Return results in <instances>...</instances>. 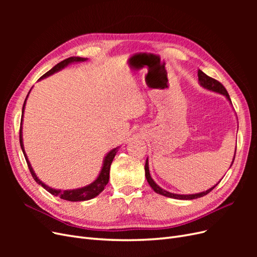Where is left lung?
Here are the masks:
<instances>
[{"instance_id": "obj_1", "label": "left lung", "mask_w": 257, "mask_h": 257, "mask_svg": "<svg viewBox=\"0 0 257 257\" xmlns=\"http://www.w3.org/2000/svg\"><path fill=\"white\" fill-rule=\"evenodd\" d=\"M198 80H199V83H200L201 87L207 89V90L213 91V92L220 93V94L225 95V96L227 97V99L229 100V102L231 103L230 97H229V95H228V93H227L226 89H225V87H224V85H223L220 81H217V80L211 78V77H209V76L206 75L204 72H201L200 69L198 71ZM235 155H236V153H235ZM235 155H234V159H232V160H235ZM232 163H234V161L231 162V165H232ZM145 172H146L147 181H148V183L150 184V186L153 189V191H154L155 193L161 194V195H163V196L170 197V198H175V199L189 200V199H195V198L203 197V196L207 195V194H208L209 192H211V191L215 188V186L217 185V183H216L214 186H212L211 189H209V190H207V191H205V192H201V193L190 194V195H180V194H174V193H170V192H167V191H165V190H163L162 188H160V186H159L157 183L154 182V180H153V179H152L151 176H150L149 164H148V159H147L146 164H145ZM219 183H220V181H219Z\"/></svg>"}]
</instances>
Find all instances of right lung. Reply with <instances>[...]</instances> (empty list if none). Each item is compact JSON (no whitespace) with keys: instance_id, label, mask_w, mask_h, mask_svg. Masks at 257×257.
Listing matches in <instances>:
<instances>
[{"instance_id":"obj_1","label":"right lung","mask_w":257,"mask_h":257,"mask_svg":"<svg viewBox=\"0 0 257 257\" xmlns=\"http://www.w3.org/2000/svg\"><path fill=\"white\" fill-rule=\"evenodd\" d=\"M87 59L85 58H79V57H71L68 59H65L63 61H61L60 63H58L56 66H53L50 71H48L46 74H44L41 78H46V77H48L52 74H54L56 72H59L60 69L64 68L65 66H67L68 64L71 63H74V62H82V61H85ZM30 93V92H29ZM29 96V94H28ZM27 96V98H28ZM27 98L25 100V103H23V107H22V114H21V123H20V132H19V141H20V147L22 149V152H23V155H25L26 158V161H27V164L29 166V169H30V173L31 175H32V177L34 178V180L42 185L43 188L48 191L50 194H52V195L54 196H59L60 198L64 199V200H69V201H82V200H89V199H92L94 198L95 196H97L98 194L102 192L104 189L106 184L108 183V181H109V170H110V165L112 163V160L114 158L115 153L118 152V148H114V149H112L109 153H108L106 157H105V160H104V164H103V167H102V170H100V173L97 177L96 180L94 182H92L91 184L87 185V186H83V188H80V189H75V190H65V191H61V190H54V189H51L50 186L46 185L45 183H43L40 179H38L34 173V170L32 168V166H31L30 162L28 160V157L27 154L25 152V148H23V143H22V119H23V111H25V106H26V102H27Z\"/></svg>"}]
</instances>
